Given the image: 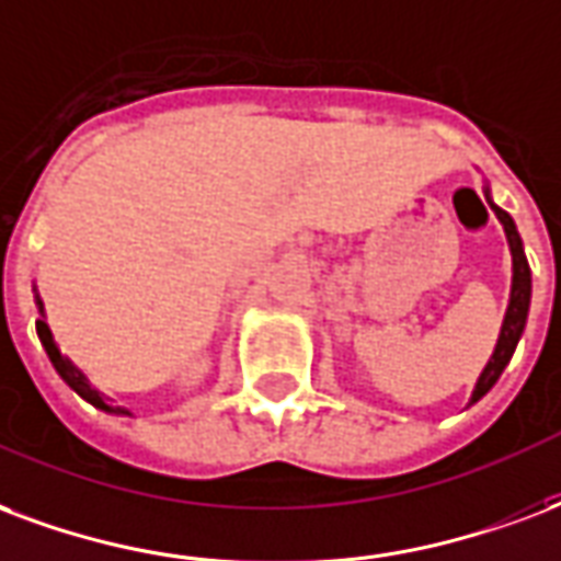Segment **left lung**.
Returning a JSON list of instances; mask_svg holds the SVG:
<instances>
[{"mask_svg": "<svg viewBox=\"0 0 561 561\" xmlns=\"http://www.w3.org/2000/svg\"><path fill=\"white\" fill-rule=\"evenodd\" d=\"M484 198H488V205L496 210V217H500L502 228H505V238H508V247H512V259H514V282H512V302H508V312H505V321H502L500 342H496V351H493L491 363L484 365L479 383H476V389H472V401H479V398L484 396L496 380H500L502 368H505L508 359H512L514 347H517V342H520V333H524V327H526L529 294H533V276H529L524 243H520V234H517V228H514V219L508 217L502 207L493 205L488 193H484Z\"/></svg>", "mask_w": 561, "mask_h": 561, "instance_id": "left-lung-1", "label": "left lung"}]
</instances>
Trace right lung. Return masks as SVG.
<instances>
[{
	"label": "right lung",
	"mask_w": 561,
	"mask_h": 561,
	"mask_svg": "<svg viewBox=\"0 0 561 561\" xmlns=\"http://www.w3.org/2000/svg\"><path fill=\"white\" fill-rule=\"evenodd\" d=\"M37 302H41V300H37ZM37 339H41V344H44V351H47L49 363L56 365V371L61 375V380H65V383H68L70 389L77 392V396L85 398V401H89V404H94V408L106 410V413H127L124 408H112V404H106L101 392H98V389H94L89 380H85V375H82L80 368L70 363L68 356L59 354V347L53 344V335H49L47 323H44V321H37Z\"/></svg>",
	"instance_id": "1"
}]
</instances>
